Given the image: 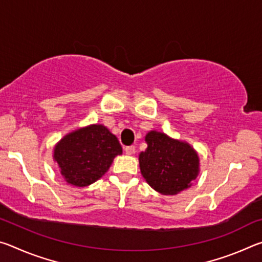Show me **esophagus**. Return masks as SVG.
Wrapping results in <instances>:
<instances>
[{
    "label": "esophagus",
    "mask_w": 262,
    "mask_h": 262,
    "mask_svg": "<svg viewBox=\"0 0 262 262\" xmlns=\"http://www.w3.org/2000/svg\"><path fill=\"white\" fill-rule=\"evenodd\" d=\"M125 152H126V155H133V154H135V147L134 145H130V147H126L125 148Z\"/></svg>",
    "instance_id": "1"
}]
</instances>
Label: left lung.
Masks as SVG:
<instances>
[{"mask_svg": "<svg viewBox=\"0 0 262 262\" xmlns=\"http://www.w3.org/2000/svg\"><path fill=\"white\" fill-rule=\"evenodd\" d=\"M144 140L148 147L139 155L140 170L156 192L176 195L193 185L200 157L192 145L157 130L148 132Z\"/></svg>", "mask_w": 262, "mask_h": 262, "instance_id": "8db88e82", "label": "left lung"}]
</instances>
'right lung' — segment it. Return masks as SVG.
<instances>
[{"label": "right lung", "instance_id": "obj_1", "mask_svg": "<svg viewBox=\"0 0 262 262\" xmlns=\"http://www.w3.org/2000/svg\"><path fill=\"white\" fill-rule=\"evenodd\" d=\"M121 154L117 136L101 123H94L62 137L55 144L53 159L69 185L85 187L100 179Z\"/></svg>", "mask_w": 262, "mask_h": 262}]
</instances>
